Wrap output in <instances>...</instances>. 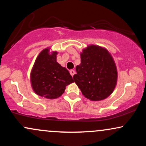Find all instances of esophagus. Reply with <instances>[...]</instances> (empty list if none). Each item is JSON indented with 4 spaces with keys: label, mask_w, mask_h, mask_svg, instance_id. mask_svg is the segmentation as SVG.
<instances>
[{
    "label": "esophagus",
    "mask_w": 146,
    "mask_h": 146,
    "mask_svg": "<svg viewBox=\"0 0 146 146\" xmlns=\"http://www.w3.org/2000/svg\"><path fill=\"white\" fill-rule=\"evenodd\" d=\"M75 71H74V70H71V71H70V74L71 75L72 77L75 75Z\"/></svg>",
    "instance_id": "obj_1"
}]
</instances>
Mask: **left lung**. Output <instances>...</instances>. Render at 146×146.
<instances>
[{"instance_id":"8db88e82","label":"left lung","mask_w":146,"mask_h":146,"mask_svg":"<svg viewBox=\"0 0 146 146\" xmlns=\"http://www.w3.org/2000/svg\"><path fill=\"white\" fill-rule=\"evenodd\" d=\"M81 64L76 66L73 75L85 98L90 101L105 100L112 94L117 82V69L108 50L103 46L90 44L80 53Z\"/></svg>"}]
</instances>
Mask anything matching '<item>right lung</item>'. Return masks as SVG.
Here are the masks:
<instances>
[{
	"instance_id": "add662e5",
	"label": "right lung",
	"mask_w": 146,
	"mask_h": 146,
	"mask_svg": "<svg viewBox=\"0 0 146 146\" xmlns=\"http://www.w3.org/2000/svg\"><path fill=\"white\" fill-rule=\"evenodd\" d=\"M58 52L47 47L36 58L30 73L31 88L35 93L49 100L58 98L64 93L66 86L73 82L65 67L57 62Z\"/></svg>"
}]
</instances>
